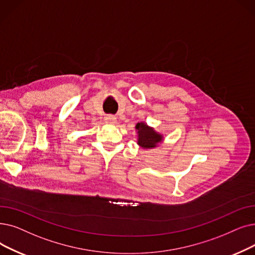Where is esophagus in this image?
<instances>
[{
    "mask_svg": "<svg viewBox=\"0 0 255 255\" xmlns=\"http://www.w3.org/2000/svg\"><path fill=\"white\" fill-rule=\"evenodd\" d=\"M105 122H106V123H108V124H115L116 122H117V118L115 116L109 115V116L105 117Z\"/></svg>",
    "mask_w": 255,
    "mask_h": 255,
    "instance_id": "esophagus-1",
    "label": "esophagus"
}]
</instances>
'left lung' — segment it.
Returning <instances> with one entry per match:
<instances>
[{
  "label": "left lung",
  "instance_id": "8db88e82",
  "mask_svg": "<svg viewBox=\"0 0 255 255\" xmlns=\"http://www.w3.org/2000/svg\"><path fill=\"white\" fill-rule=\"evenodd\" d=\"M135 129L137 130V145L142 149L156 148L158 143L163 140V135L147 125L145 122L137 123Z\"/></svg>",
  "mask_w": 255,
  "mask_h": 255
}]
</instances>
